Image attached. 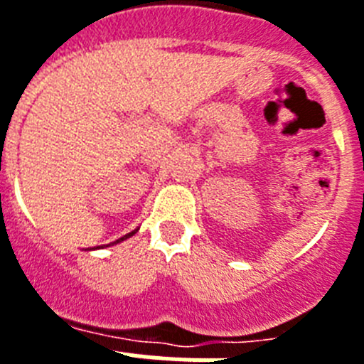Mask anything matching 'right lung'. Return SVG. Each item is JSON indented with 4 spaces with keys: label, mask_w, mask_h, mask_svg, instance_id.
<instances>
[{
    "label": "right lung",
    "mask_w": 364,
    "mask_h": 364,
    "mask_svg": "<svg viewBox=\"0 0 364 364\" xmlns=\"http://www.w3.org/2000/svg\"><path fill=\"white\" fill-rule=\"evenodd\" d=\"M136 231H138V228H136V230H133V231H131V233L124 235V237H122V239L114 240V242H111V244H104V246H98V247H92V250H100V247H107V246H114V244H118V242H122V240H125V239H129V237H133V235H134V233H136Z\"/></svg>",
    "instance_id": "add662e5"
}]
</instances>
